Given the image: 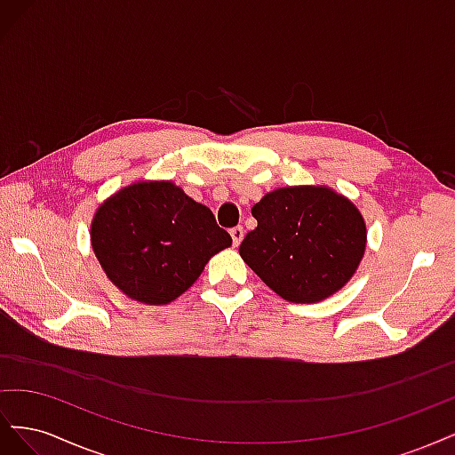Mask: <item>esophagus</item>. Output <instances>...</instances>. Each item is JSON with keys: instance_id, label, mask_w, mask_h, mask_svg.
<instances>
[{"instance_id": "obj_1", "label": "esophagus", "mask_w": 455, "mask_h": 455, "mask_svg": "<svg viewBox=\"0 0 455 455\" xmlns=\"http://www.w3.org/2000/svg\"><path fill=\"white\" fill-rule=\"evenodd\" d=\"M231 239H233V244L235 246H239L241 244V241H243V237H244V229L241 228V226H237V228H233L231 231Z\"/></svg>"}]
</instances>
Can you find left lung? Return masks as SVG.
I'll return each instance as SVG.
<instances>
[{
  "instance_id": "left-lung-1",
  "label": "left lung",
  "mask_w": 455,
  "mask_h": 455,
  "mask_svg": "<svg viewBox=\"0 0 455 455\" xmlns=\"http://www.w3.org/2000/svg\"><path fill=\"white\" fill-rule=\"evenodd\" d=\"M258 228L246 233L241 258L273 292L315 304L353 277L366 249L359 209L326 186L269 191L252 206Z\"/></svg>"
}]
</instances>
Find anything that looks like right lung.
<instances>
[{
    "mask_svg": "<svg viewBox=\"0 0 455 455\" xmlns=\"http://www.w3.org/2000/svg\"><path fill=\"white\" fill-rule=\"evenodd\" d=\"M91 244L108 279L131 299L164 306L184 294L231 237L209 206L172 182H136L96 211Z\"/></svg>",
    "mask_w": 455,
    "mask_h": 455,
    "instance_id": "1",
    "label": "right lung"
}]
</instances>
